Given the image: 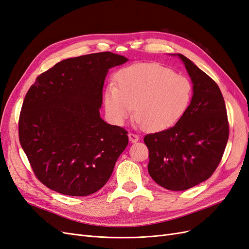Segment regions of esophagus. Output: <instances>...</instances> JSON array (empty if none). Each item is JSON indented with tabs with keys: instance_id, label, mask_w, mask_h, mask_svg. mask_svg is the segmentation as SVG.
I'll use <instances>...</instances> for the list:
<instances>
[{
	"instance_id": "esophagus-1",
	"label": "esophagus",
	"mask_w": 249,
	"mask_h": 249,
	"mask_svg": "<svg viewBox=\"0 0 249 249\" xmlns=\"http://www.w3.org/2000/svg\"><path fill=\"white\" fill-rule=\"evenodd\" d=\"M127 136H129V140H130L131 143H136L139 140V136H138V135H136V134L129 133V135H127Z\"/></svg>"
}]
</instances>
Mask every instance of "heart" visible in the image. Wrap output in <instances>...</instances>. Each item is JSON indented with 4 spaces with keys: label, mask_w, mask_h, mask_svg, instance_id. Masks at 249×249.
I'll use <instances>...</instances> for the list:
<instances>
[{
    "label": "heart",
    "mask_w": 249,
    "mask_h": 249,
    "mask_svg": "<svg viewBox=\"0 0 249 249\" xmlns=\"http://www.w3.org/2000/svg\"><path fill=\"white\" fill-rule=\"evenodd\" d=\"M117 86L105 89L104 104L109 118L123 125L135 107V116L146 131L161 132L177 124L189 107V79L158 63H138L119 71Z\"/></svg>",
    "instance_id": "obj_1"
}]
</instances>
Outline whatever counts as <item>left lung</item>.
Listing matches in <instances>:
<instances>
[{
  "instance_id": "8db88e82",
  "label": "left lung",
  "mask_w": 249,
  "mask_h": 249,
  "mask_svg": "<svg viewBox=\"0 0 249 249\" xmlns=\"http://www.w3.org/2000/svg\"><path fill=\"white\" fill-rule=\"evenodd\" d=\"M192 82L193 95L186 113L168 130L148 134V173L171 191H183L208 179L217 168L229 139L227 108L222 93L206 72L182 54Z\"/></svg>"
}]
</instances>
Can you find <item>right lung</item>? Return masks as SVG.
<instances>
[{
	"label": "right lung",
	"instance_id": "add662e5",
	"mask_svg": "<svg viewBox=\"0 0 249 249\" xmlns=\"http://www.w3.org/2000/svg\"><path fill=\"white\" fill-rule=\"evenodd\" d=\"M127 61L111 52L69 58L37 77L22 103L20 145L40 182L71 196H87L108 182L127 133L101 117L110 69Z\"/></svg>",
	"mask_w": 249,
	"mask_h": 249
}]
</instances>
